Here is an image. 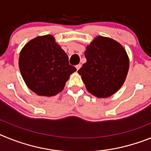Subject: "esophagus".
<instances>
[{"label": "esophagus", "mask_w": 151, "mask_h": 151, "mask_svg": "<svg viewBox=\"0 0 151 151\" xmlns=\"http://www.w3.org/2000/svg\"><path fill=\"white\" fill-rule=\"evenodd\" d=\"M81 66H82V65H81V64H78V65H76V68L77 71H78V69L81 68Z\"/></svg>", "instance_id": "obj_1"}]
</instances>
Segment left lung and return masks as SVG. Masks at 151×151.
<instances>
[{"instance_id":"left-lung-1","label":"left lung","mask_w":151,"mask_h":151,"mask_svg":"<svg viewBox=\"0 0 151 151\" xmlns=\"http://www.w3.org/2000/svg\"><path fill=\"white\" fill-rule=\"evenodd\" d=\"M86 63L78 71L85 87L97 97H108L122 87L127 76L129 60L115 40L97 36L85 51Z\"/></svg>"}]
</instances>
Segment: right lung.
<instances>
[{
    "label": "right lung",
    "mask_w": 151,
    "mask_h": 151,
    "mask_svg": "<svg viewBox=\"0 0 151 151\" xmlns=\"http://www.w3.org/2000/svg\"><path fill=\"white\" fill-rule=\"evenodd\" d=\"M19 67L29 88L47 97L62 91L69 76L76 71L51 35L29 41L20 51Z\"/></svg>",
    "instance_id": "obj_1"
}]
</instances>
